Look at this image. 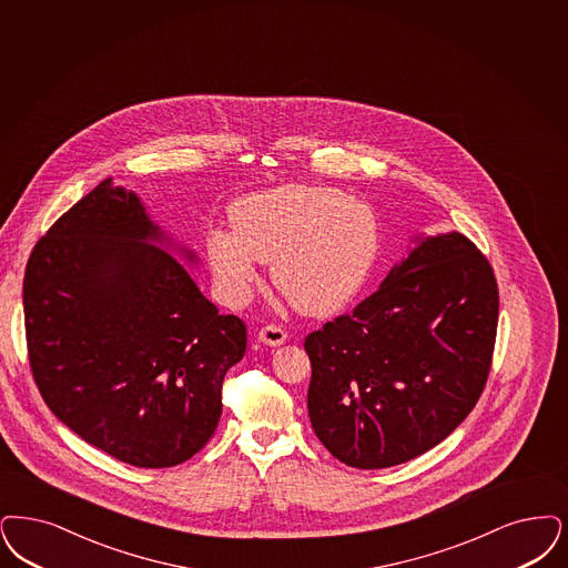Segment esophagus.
Listing matches in <instances>:
<instances>
[{"mask_svg": "<svg viewBox=\"0 0 568 568\" xmlns=\"http://www.w3.org/2000/svg\"><path fill=\"white\" fill-rule=\"evenodd\" d=\"M260 342L268 344V346H281L283 342L287 341V332L281 325H264L257 334Z\"/></svg>", "mask_w": 568, "mask_h": 568, "instance_id": "34e87169", "label": "esophagus"}]
</instances>
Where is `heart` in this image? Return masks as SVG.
I'll list each match as a JSON object with an SVG mask.
<instances>
[{
  "instance_id": "obj_1",
  "label": "heart",
  "mask_w": 568,
  "mask_h": 568,
  "mask_svg": "<svg viewBox=\"0 0 568 568\" xmlns=\"http://www.w3.org/2000/svg\"><path fill=\"white\" fill-rule=\"evenodd\" d=\"M232 230L206 234V255L227 304L250 300L260 262H273L274 285L294 306L329 315L362 290L381 250L369 204L327 185H281L239 199Z\"/></svg>"
}]
</instances>
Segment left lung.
I'll list each match as a JSON object with an SVG mask.
<instances>
[{
  "label": "left lung",
  "instance_id": "obj_1",
  "mask_svg": "<svg viewBox=\"0 0 568 568\" xmlns=\"http://www.w3.org/2000/svg\"><path fill=\"white\" fill-rule=\"evenodd\" d=\"M497 321L499 287L484 253L458 232L418 239L351 315L304 341L318 442L357 469L432 450L476 406Z\"/></svg>",
  "mask_w": 568,
  "mask_h": 568
}]
</instances>
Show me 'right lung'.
I'll list each match as a JSON object with an SVG mask.
<instances>
[{
	"label": "right lung",
	"mask_w": 568,
	"mask_h": 568,
	"mask_svg": "<svg viewBox=\"0 0 568 568\" xmlns=\"http://www.w3.org/2000/svg\"><path fill=\"white\" fill-rule=\"evenodd\" d=\"M164 241L135 192L103 180L36 243L23 281L45 406L94 448L145 469L180 465L211 439L224 376L247 348L245 323L220 315L153 245Z\"/></svg>",
	"instance_id": "1"
}]
</instances>
